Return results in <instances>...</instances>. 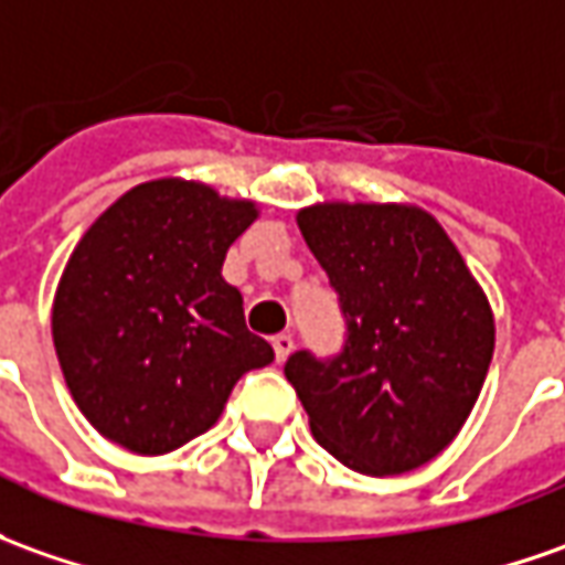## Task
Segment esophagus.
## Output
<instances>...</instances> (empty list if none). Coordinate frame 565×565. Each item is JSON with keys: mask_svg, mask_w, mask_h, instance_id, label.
Instances as JSON below:
<instances>
[{"mask_svg": "<svg viewBox=\"0 0 565 565\" xmlns=\"http://www.w3.org/2000/svg\"><path fill=\"white\" fill-rule=\"evenodd\" d=\"M271 347H275V359L287 362V355L294 352V337L290 333H278V337H271Z\"/></svg>", "mask_w": 565, "mask_h": 565, "instance_id": "1", "label": "esophagus"}]
</instances>
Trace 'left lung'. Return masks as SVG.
Here are the masks:
<instances>
[{"instance_id":"1","label":"left lung","mask_w":565,"mask_h":565,"mask_svg":"<svg viewBox=\"0 0 565 565\" xmlns=\"http://www.w3.org/2000/svg\"><path fill=\"white\" fill-rule=\"evenodd\" d=\"M347 318L333 359L294 352V383L321 448L364 476L445 451L473 412L494 352L489 297L427 210L324 201L297 213Z\"/></svg>"}]
</instances>
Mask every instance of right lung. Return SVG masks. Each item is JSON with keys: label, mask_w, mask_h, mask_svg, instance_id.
Returning <instances> with one entry per match:
<instances>
[{"label": "right lung", "mask_w": 565, "mask_h": 565, "mask_svg": "<svg viewBox=\"0 0 565 565\" xmlns=\"http://www.w3.org/2000/svg\"><path fill=\"white\" fill-rule=\"evenodd\" d=\"M259 216L185 179L114 201L73 247L52 340L76 408L105 439L167 455L218 420L234 383L275 352L247 331L225 253Z\"/></svg>", "instance_id": "1"}]
</instances>
